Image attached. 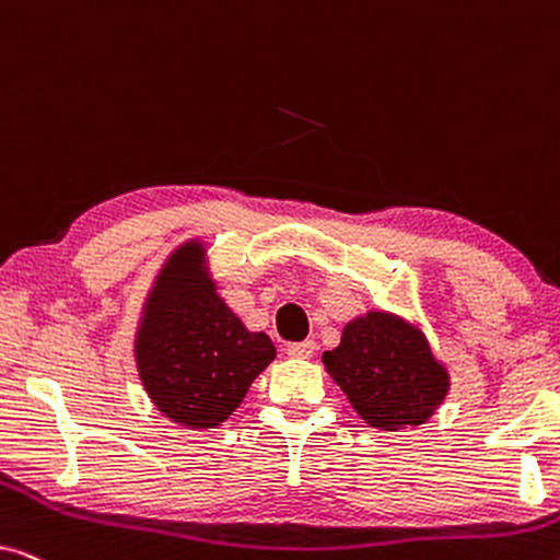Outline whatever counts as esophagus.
I'll return each instance as SVG.
<instances>
[{
  "label": "esophagus",
  "instance_id": "obj_1",
  "mask_svg": "<svg viewBox=\"0 0 560 560\" xmlns=\"http://www.w3.org/2000/svg\"><path fill=\"white\" fill-rule=\"evenodd\" d=\"M316 341L313 339H305V341H298V343H288V354L293 359H308L316 354Z\"/></svg>",
  "mask_w": 560,
  "mask_h": 560
}]
</instances>
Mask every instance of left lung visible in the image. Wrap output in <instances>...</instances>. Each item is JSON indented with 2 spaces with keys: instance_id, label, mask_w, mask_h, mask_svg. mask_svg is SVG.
Listing matches in <instances>:
<instances>
[{
  "instance_id": "obj_1",
  "label": "left lung",
  "mask_w": 560,
  "mask_h": 560,
  "mask_svg": "<svg viewBox=\"0 0 560 560\" xmlns=\"http://www.w3.org/2000/svg\"><path fill=\"white\" fill-rule=\"evenodd\" d=\"M324 366L366 425L380 431L423 425L451 389L423 328L389 311L351 318Z\"/></svg>"
}]
</instances>
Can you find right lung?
Listing matches in <instances>:
<instances>
[{
  "mask_svg": "<svg viewBox=\"0 0 560 560\" xmlns=\"http://www.w3.org/2000/svg\"><path fill=\"white\" fill-rule=\"evenodd\" d=\"M275 359L217 293L201 240L183 242L160 267L135 334V362L152 405L190 431L217 428L240 408Z\"/></svg>",
  "mask_w": 560,
  "mask_h": 560,
  "instance_id": "right-lung-1",
  "label": "right lung"
}]
</instances>
